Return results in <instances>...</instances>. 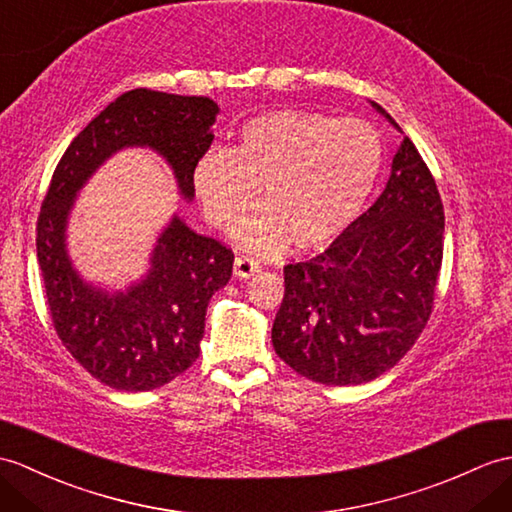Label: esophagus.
<instances>
[{
    "instance_id": "obj_1",
    "label": "esophagus",
    "mask_w": 512,
    "mask_h": 512,
    "mask_svg": "<svg viewBox=\"0 0 512 512\" xmlns=\"http://www.w3.org/2000/svg\"><path fill=\"white\" fill-rule=\"evenodd\" d=\"M259 268H261L259 261L253 259L251 255H237L233 261V272H235V277H240V279H248V277L257 275Z\"/></svg>"
}]
</instances>
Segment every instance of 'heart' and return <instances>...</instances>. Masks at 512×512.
Masks as SVG:
<instances>
[{"instance_id": "obj_1", "label": "heart", "mask_w": 512, "mask_h": 512, "mask_svg": "<svg viewBox=\"0 0 512 512\" xmlns=\"http://www.w3.org/2000/svg\"><path fill=\"white\" fill-rule=\"evenodd\" d=\"M384 168V139L364 120L275 111L246 122L235 144L194 168V189L211 227L235 224L233 240L259 253L325 246L358 220Z\"/></svg>"}]
</instances>
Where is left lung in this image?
Returning <instances> with one entry per match:
<instances>
[{
    "mask_svg": "<svg viewBox=\"0 0 512 512\" xmlns=\"http://www.w3.org/2000/svg\"><path fill=\"white\" fill-rule=\"evenodd\" d=\"M443 233L436 181L406 137L373 207L323 253L283 268L272 325L279 358L325 386H358L390 371L432 316Z\"/></svg>",
    "mask_w": 512,
    "mask_h": 512,
    "instance_id": "obj_1",
    "label": "left lung"
}]
</instances>
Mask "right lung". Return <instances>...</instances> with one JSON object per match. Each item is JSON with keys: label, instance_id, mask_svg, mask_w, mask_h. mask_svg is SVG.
<instances>
[{"label": "right lung", "instance_id": "add662e5", "mask_svg": "<svg viewBox=\"0 0 512 512\" xmlns=\"http://www.w3.org/2000/svg\"><path fill=\"white\" fill-rule=\"evenodd\" d=\"M218 104L205 95L122 93L63 152L37 218V257L56 336L100 384L144 392L185 373L200 353L211 296L229 283L233 251L174 218L154 248L148 277L126 294L91 290L65 255V222L82 183L124 146L163 154L185 198L205 157Z\"/></svg>", "mask_w": 512, "mask_h": 512}]
</instances>
